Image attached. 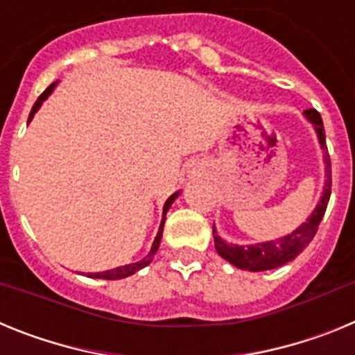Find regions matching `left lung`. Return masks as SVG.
<instances>
[{
	"mask_svg": "<svg viewBox=\"0 0 355 355\" xmlns=\"http://www.w3.org/2000/svg\"><path fill=\"white\" fill-rule=\"evenodd\" d=\"M306 119L315 126L316 135H318V142L324 149L325 156V180L324 184V193H322V199L316 205V208L313 209L311 216L304 222L300 227H297L293 233H290L284 238H277V240L272 241H263V243H256V245H233V243H225L218 234H216V229L213 227V238H215V249L216 252L220 254L225 261H229L231 265L238 266L241 270L249 272H263V270H272V268H277V266L286 265L288 261L295 259L309 245V241L313 240V236L318 231V225L324 218V213L327 209L329 197H331V158H329L327 146H325V131H324V122L322 117L316 112L315 108H309L304 112Z\"/></svg>",
	"mask_w": 355,
	"mask_h": 355,
	"instance_id": "obj_1",
	"label": "left lung"
}]
</instances>
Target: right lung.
<instances>
[{
    "mask_svg": "<svg viewBox=\"0 0 355 355\" xmlns=\"http://www.w3.org/2000/svg\"><path fill=\"white\" fill-rule=\"evenodd\" d=\"M55 87H56V81H55V83H51V85H49L48 89L44 90L42 94H40V97H39V99H37V101H35V105H33V108H31V112H30V117H28V122L31 121V117H33V115H35V112H37V110L40 108V105H42V101H44V99H46V97H48L49 94L53 92V89H55ZM178 196H180V192L172 193V196L168 197V199H167V202H165V206H163V218H162V224H159L158 234H156L155 241H153V247H150L149 254H147L146 258H144V259H140V261H137V263H130V265L117 266V268H114V270L97 272V274H87V275H89V277H92V279H110V281H112V279H124V277H128V275H133L135 272H139L140 268H144V266H147V265H149V263L153 261V258H155L156 250H158V247H159V241H162L163 224H165V215H167L168 208H171V205H172V202H174V200H175V197H178Z\"/></svg>",
    "mask_w": 355,
    "mask_h": 355,
    "instance_id": "obj_1",
    "label": "right lung"
}]
</instances>
